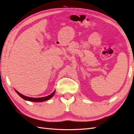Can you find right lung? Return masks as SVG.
<instances>
[{
    "label": "right lung",
    "instance_id": "right-lung-1",
    "mask_svg": "<svg viewBox=\"0 0 134 134\" xmlns=\"http://www.w3.org/2000/svg\"><path fill=\"white\" fill-rule=\"evenodd\" d=\"M15 91H16V92L19 95H20V96L22 98L25 99V100H29V101H31V102H44V101L49 100V99H51V98L53 96V95H54L55 91V90H54V92L52 93L51 95H48V96L45 97H42V98H31V97H28L25 96V95L20 94V93L18 92V91H17L16 90H15Z\"/></svg>",
    "mask_w": 134,
    "mask_h": 134
}]
</instances>
